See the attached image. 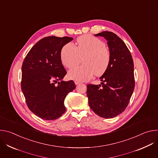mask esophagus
<instances>
[{
  "label": "esophagus",
  "mask_w": 158,
  "mask_h": 158,
  "mask_svg": "<svg viewBox=\"0 0 158 158\" xmlns=\"http://www.w3.org/2000/svg\"><path fill=\"white\" fill-rule=\"evenodd\" d=\"M74 82H75V84H76V85H77V84H80V82H79V81H75Z\"/></svg>",
  "instance_id": "obj_1"
}]
</instances>
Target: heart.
Masks as SVG:
<instances>
[{"mask_svg": "<svg viewBox=\"0 0 158 158\" xmlns=\"http://www.w3.org/2000/svg\"><path fill=\"white\" fill-rule=\"evenodd\" d=\"M83 57L84 64L71 69L68 73L69 79L83 82L89 80L94 74L101 76L107 71L110 60V54L105 43L89 34L77 39V46L71 42L64 45L60 54L61 62L67 68L79 64Z\"/></svg>", "mask_w": 158, "mask_h": 158, "instance_id": "heart-1", "label": "heart"}]
</instances>
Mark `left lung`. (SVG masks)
<instances>
[{
  "label": "left lung",
  "mask_w": 158,
  "mask_h": 158,
  "mask_svg": "<svg viewBox=\"0 0 158 158\" xmlns=\"http://www.w3.org/2000/svg\"><path fill=\"white\" fill-rule=\"evenodd\" d=\"M95 36L107 40L110 60L100 77L102 82L87 85L89 105L99 116L113 118L126 109L134 89L133 60L126 45L116 34L104 31Z\"/></svg>",
  "instance_id": "obj_1"
}]
</instances>
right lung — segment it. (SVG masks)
Returning a JSON list of instances; mask_svg holds the SVG:
<instances>
[{"mask_svg": "<svg viewBox=\"0 0 158 158\" xmlns=\"http://www.w3.org/2000/svg\"><path fill=\"white\" fill-rule=\"evenodd\" d=\"M73 40L69 37H44L32 48L22 63V93L29 109L41 119L51 121L60 117L66 110V96L76 88L73 81H62L67 72L60 57L62 47Z\"/></svg>", "mask_w": 158, "mask_h": 158, "instance_id": "1", "label": "right lung"}]
</instances>
